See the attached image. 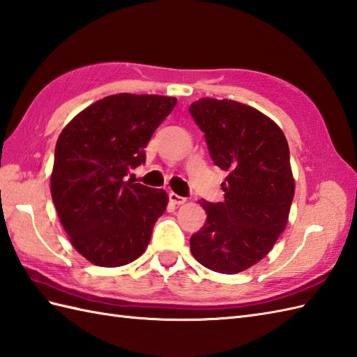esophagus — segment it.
Returning <instances> with one entry per match:
<instances>
[{
	"label": "esophagus",
	"instance_id": "34e87169",
	"mask_svg": "<svg viewBox=\"0 0 357 357\" xmlns=\"http://www.w3.org/2000/svg\"><path fill=\"white\" fill-rule=\"evenodd\" d=\"M169 201H170L173 205H182V204H185L187 199L172 192V193H169Z\"/></svg>",
	"mask_w": 357,
	"mask_h": 357
}]
</instances>
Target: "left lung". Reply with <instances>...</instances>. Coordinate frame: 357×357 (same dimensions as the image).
Wrapping results in <instances>:
<instances>
[{"mask_svg": "<svg viewBox=\"0 0 357 357\" xmlns=\"http://www.w3.org/2000/svg\"><path fill=\"white\" fill-rule=\"evenodd\" d=\"M188 111L213 162L228 173L225 201L201 202L206 222L190 238V250L214 272H242L260 261L286 228L295 193L287 141L269 117L240 102L206 97Z\"/></svg>", "mask_w": 357, "mask_h": 357, "instance_id": "8db88e82", "label": "left lung"}]
</instances>
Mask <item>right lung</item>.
<instances>
[{
	"instance_id": "right-lung-1",
	"label": "right lung",
	"mask_w": 357,
	"mask_h": 357,
	"mask_svg": "<svg viewBox=\"0 0 357 357\" xmlns=\"http://www.w3.org/2000/svg\"><path fill=\"white\" fill-rule=\"evenodd\" d=\"M175 105V97L109 96L57 138L50 179L57 216L76 251L97 266L134 261L151 242L169 197L124 176L146 162L144 147Z\"/></svg>"
}]
</instances>
